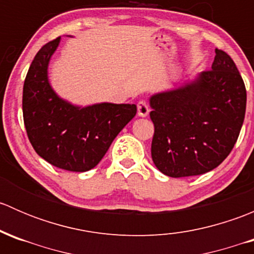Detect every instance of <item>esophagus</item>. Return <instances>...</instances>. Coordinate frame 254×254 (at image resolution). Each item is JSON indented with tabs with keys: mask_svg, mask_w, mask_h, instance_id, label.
Here are the masks:
<instances>
[{
	"mask_svg": "<svg viewBox=\"0 0 254 254\" xmlns=\"http://www.w3.org/2000/svg\"><path fill=\"white\" fill-rule=\"evenodd\" d=\"M148 113H150V108H148V104L146 103L145 101H140L139 103H137V115L139 117H147Z\"/></svg>",
	"mask_w": 254,
	"mask_h": 254,
	"instance_id": "esophagus-1",
	"label": "esophagus"
}]
</instances>
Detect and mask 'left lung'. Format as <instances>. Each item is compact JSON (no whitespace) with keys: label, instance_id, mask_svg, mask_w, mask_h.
Segmentation results:
<instances>
[{"label":"left lung","instance_id":"8db88e82","mask_svg":"<svg viewBox=\"0 0 254 254\" xmlns=\"http://www.w3.org/2000/svg\"><path fill=\"white\" fill-rule=\"evenodd\" d=\"M211 70L178 88L151 96V156L173 178L216 168L236 143L245 120V82L234 60L215 49Z\"/></svg>","mask_w":254,"mask_h":254}]
</instances>
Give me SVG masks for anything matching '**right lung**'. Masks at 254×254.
<instances>
[{
    "mask_svg": "<svg viewBox=\"0 0 254 254\" xmlns=\"http://www.w3.org/2000/svg\"><path fill=\"white\" fill-rule=\"evenodd\" d=\"M56 38L35 55L23 86V119L35 152L61 170L86 172L103 158L113 140L135 117V104L78 107L60 98L48 77Z\"/></svg>",
    "mask_w": 254,
    "mask_h": 254,
    "instance_id": "right-lung-1",
    "label": "right lung"
}]
</instances>
